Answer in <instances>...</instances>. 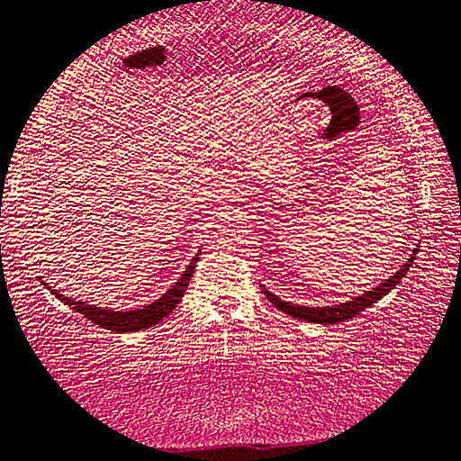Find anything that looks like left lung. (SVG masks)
<instances>
[{
    "label": "left lung",
    "instance_id": "1",
    "mask_svg": "<svg viewBox=\"0 0 461 461\" xmlns=\"http://www.w3.org/2000/svg\"><path fill=\"white\" fill-rule=\"evenodd\" d=\"M414 254H416V250L412 252V257L406 260V265L400 267L398 273H393V276H390L385 283L377 285L374 291H367V294L355 297L353 302H348V303L332 305V308H305V305L283 302V299L273 295L265 287H262V291H265V295L270 299V303H275L281 312L289 313V316H294L297 320H303V322H313V324H339V322H345V320L355 318L357 313H361L365 308H369V305L379 302V299H382L385 294H390V291L402 281V276L411 270L412 262H414Z\"/></svg>",
    "mask_w": 461,
    "mask_h": 461
}]
</instances>
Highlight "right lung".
Listing matches in <instances>:
<instances>
[{
    "instance_id": "right-lung-1",
    "label": "right lung",
    "mask_w": 461,
    "mask_h": 461,
    "mask_svg": "<svg viewBox=\"0 0 461 461\" xmlns=\"http://www.w3.org/2000/svg\"><path fill=\"white\" fill-rule=\"evenodd\" d=\"M196 260H199V254L193 258L191 265H188L185 273H182L178 283L174 285L167 294H164L162 297L156 299V302L149 305H143V308L129 310V312H114V310L96 308V305H87L86 302H77V299H69L61 294H57V291L50 289L47 283L45 285H47V289L53 291L55 297H59L63 303H68L69 308L82 313V316L90 320V322L106 328V330H113V332H137V330H143V328H149L153 324L162 322L166 316H170L172 310L180 303L182 295H185L188 283H191Z\"/></svg>"
}]
</instances>
